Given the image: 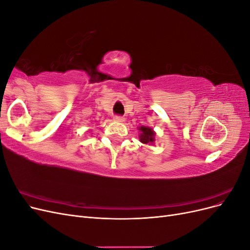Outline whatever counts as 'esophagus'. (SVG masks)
Masks as SVG:
<instances>
[{
  "label": "esophagus",
  "instance_id": "34e87169",
  "mask_svg": "<svg viewBox=\"0 0 250 250\" xmlns=\"http://www.w3.org/2000/svg\"><path fill=\"white\" fill-rule=\"evenodd\" d=\"M113 119H115V121H117V122H124L125 121V118L123 116H119V115H116L113 117Z\"/></svg>",
  "mask_w": 250,
  "mask_h": 250
}]
</instances>
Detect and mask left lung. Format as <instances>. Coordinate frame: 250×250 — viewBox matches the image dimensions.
<instances>
[{
    "mask_svg": "<svg viewBox=\"0 0 250 250\" xmlns=\"http://www.w3.org/2000/svg\"><path fill=\"white\" fill-rule=\"evenodd\" d=\"M140 130L142 131V133L140 135V141L142 143L149 144V143H153L154 142L155 133L153 132L152 129H151V128L146 127V126H142L140 128Z\"/></svg>",
    "mask_w": 250,
    "mask_h": 250,
    "instance_id": "left-lung-1",
    "label": "left lung"
}]
</instances>
